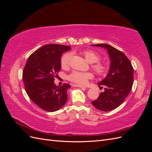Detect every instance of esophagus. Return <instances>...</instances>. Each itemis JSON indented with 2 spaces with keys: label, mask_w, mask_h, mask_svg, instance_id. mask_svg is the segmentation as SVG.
<instances>
[{
  "label": "esophagus",
  "mask_w": 152,
  "mask_h": 152,
  "mask_svg": "<svg viewBox=\"0 0 152 152\" xmlns=\"http://www.w3.org/2000/svg\"><path fill=\"white\" fill-rule=\"evenodd\" d=\"M73 87H80V88H86L85 86H80V85H78V84H73L72 85Z\"/></svg>",
  "instance_id": "1"
}]
</instances>
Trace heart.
Segmentation results:
<instances>
[{
	"label": "heart",
	"mask_w": 152,
	"mask_h": 152,
	"mask_svg": "<svg viewBox=\"0 0 152 152\" xmlns=\"http://www.w3.org/2000/svg\"><path fill=\"white\" fill-rule=\"evenodd\" d=\"M82 54L91 63H94L92 65V68L99 75H104L107 72V67L104 64L99 62L100 59V55L93 50L87 49L82 51ZM72 55L70 53H66L64 54L61 58V66L62 68L67 67L70 62ZM93 75L90 72H80L78 71H74L72 72L68 75V80L74 82L77 84H85L87 83L88 79H92Z\"/></svg>",
	"instance_id": "heart-1"
}]
</instances>
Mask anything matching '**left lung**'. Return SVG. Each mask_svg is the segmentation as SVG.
I'll return each mask as SVG.
<instances>
[{
	"label": "left lung",
	"instance_id": "obj_1",
	"mask_svg": "<svg viewBox=\"0 0 152 152\" xmlns=\"http://www.w3.org/2000/svg\"><path fill=\"white\" fill-rule=\"evenodd\" d=\"M93 45L107 49L111 62L107 77L98 83L99 87L102 85L105 87L104 91L91 103L101 111H111L119 107L130 93L134 69L129 59L121 50L105 44Z\"/></svg>",
	"mask_w": 152,
	"mask_h": 152
}]
</instances>
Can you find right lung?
<instances>
[{"label":"right lung","instance_id":"add662e5","mask_svg":"<svg viewBox=\"0 0 152 152\" xmlns=\"http://www.w3.org/2000/svg\"><path fill=\"white\" fill-rule=\"evenodd\" d=\"M70 49L67 45H45L27 59L23 72L25 91L32 102L45 111H57L66 103L67 89L70 85L59 87L54 80L61 70L62 53Z\"/></svg>","mask_w":152,"mask_h":152}]
</instances>
